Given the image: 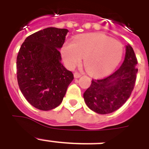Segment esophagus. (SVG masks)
Wrapping results in <instances>:
<instances>
[{"label": "esophagus", "instance_id": "esophagus-1", "mask_svg": "<svg viewBox=\"0 0 149 149\" xmlns=\"http://www.w3.org/2000/svg\"><path fill=\"white\" fill-rule=\"evenodd\" d=\"M79 77H81V74H80V73H79L78 72H75V73H74V78L78 79V78H79Z\"/></svg>", "mask_w": 149, "mask_h": 149}]
</instances>
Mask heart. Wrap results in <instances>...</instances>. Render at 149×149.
Here are the masks:
<instances>
[{
	"label": "heart",
	"instance_id": "1",
	"mask_svg": "<svg viewBox=\"0 0 149 149\" xmlns=\"http://www.w3.org/2000/svg\"><path fill=\"white\" fill-rule=\"evenodd\" d=\"M61 54L70 68L79 64L85 56L84 64L89 73L100 76L112 71L119 64L123 46L103 33H85L76 37L73 42H66Z\"/></svg>",
	"mask_w": 149,
	"mask_h": 149
}]
</instances>
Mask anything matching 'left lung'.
<instances>
[{
	"mask_svg": "<svg viewBox=\"0 0 149 149\" xmlns=\"http://www.w3.org/2000/svg\"><path fill=\"white\" fill-rule=\"evenodd\" d=\"M136 64L134 49L127 44L125 61L119 69L105 78L92 79L90 87L85 91L83 97L88 107L101 115L118 109L134 90L138 72Z\"/></svg>",
	"mask_w": 149,
	"mask_h": 149,
	"instance_id": "8db88e82",
	"label": "left lung"
}]
</instances>
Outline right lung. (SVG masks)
Masks as SVG:
<instances>
[{
	"mask_svg": "<svg viewBox=\"0 0 149 149\" xmlns=\"http://www.w3.org/2000/svg\"><path fill=\"white\" fill-rule=\"evenodd\" d=\"M68 31L57 28L39 31L25 39L18 53L19 88L28 103L40 110L58 107L73 79L61 64L59 52Z\"/></svg>",
	"mask_w": 149,
	"mask_h": 149,
	"instance_id": "right-lung-1",
	"label": "right lung"
}]
</instances>
